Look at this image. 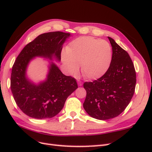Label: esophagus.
I'll use <instances>...</instances> for the list:
<instances>
[{
    "mask_svg": "<svg viewBox=\"0 0 152 152\" xmlns=\"http://www.w3.org/2000/svg\"><path fill=\"white\" fill-rule=\"evenodd\" d=\"M77 84H78L80 87H81V86H82V85H83V82H82V81H81L80 80H77Z\"/></svg>",
    "mask_w": 152,
    "mask_h": 152,
    "instance_id": "esophagus-1",
    "label": "esophagus"
}]
</instances>
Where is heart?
Returning <instances> with one entry per match:
<instances>
[{"instance_id": "1", "label": "heart", "mask_w": 152, "mask_h": 152, "mask_svg": "<svg viewBox=\"0 0 152 152\" xmlns=\"http://www.w3.org/2000/svg\"><path fill=\"white\" fill-rule=\"evenodd\" d=\"M112 50L107 41L92 37L77 38L61 53V61L70 75H75L81 65L83 75L97 79L104 75L112 62Z\"/></svg>"}]
</instances>
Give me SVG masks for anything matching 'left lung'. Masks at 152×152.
<instances>
[{"instance_id":"1","label":"left lung","mask_w":152,"mask_h":152,"mask_svg":"<svg viewBox=\"0 0 152 152\" xmlns=\"http://www.w3.org/2000/svg\"><path fill=\"white\" fill-rule=\"evenodd\" d=\"M112 45V58L108 71L92 82H85L87 96L83 108L92 118L107 120L124 110L134 94L136 73L128 53L108 37Z\"/></svg>"}]
</instances>
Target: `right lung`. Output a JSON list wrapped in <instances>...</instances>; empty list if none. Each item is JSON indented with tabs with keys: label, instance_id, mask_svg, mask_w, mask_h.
Instances as JSON below:
<instances>
[{
	"label": "right lung",
	"instance_id": "add662e5",
	"mask_svg": "<svg viewBox=\"0 0 152 152\" xmlns=\"http://www.w3.org/2000/svg\"><path fill=\"white\" fill-rule=\"evenodd\" d=\"M71 34L55 31L42 34L27 44L12 67L11 90L18 107L34 119L51 118L63 108L65 101L77 88L76 79L67 76L50 61L45 80L34 83L27 77V68L35 57L61 60L63 44Z\"/></svg>",
	"mask_w": 152,
	"mask_h": 152
}]
</instances>
